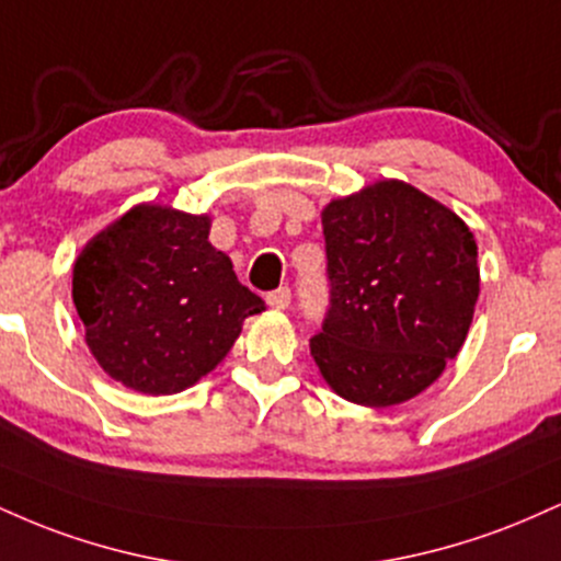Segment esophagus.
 <instances>
[{
  "label": "esophagus",
  "mask_w": 561,
  "mask_h": 561,
  "mask_svg": "<svg viewBox=\"0 0 561 561\" xmlns=\"http://www.w3.org/2000/svg\"><path fill=\"white\" fill-rule=\"evenodd\" d=\"M289 300H293V293H289V287H279V289H272V293L266 295V302L276 311H282V308L289 306Z\"/></svg>",
  "instance_id": "34e87169"
}]
</instances>
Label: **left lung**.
Wrapping results in <instances>:
<instances>
[{"instance_id": "obj_1", "label": "left lung", "mask_w": 561, "mask_h": 561, "mask_svg": "<svg viewBox=\"0 0 561 561\" xmlns=\"http://www.w3.org/2000/svg\"><path fill=\"white\" fill-rule=\"evenodd\" d=\"M327 306L311 356L345 401L420 396L465 345L480 295L478 244L446 205L403 182L332 199L321 214Z\"/></svg>"}]
</instances>
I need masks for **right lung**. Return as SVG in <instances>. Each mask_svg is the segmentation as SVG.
Returning <instances> with one entry per match:
<instances>
[{
	"instance_id": "1",
	"label": "right lung",
	"mask_w": 561,
	"mask_h": 561,
	"mask_svg": "<svg viewBox=\"0 0 561 561\" xmlns=\"http://www.w3.org/2000/svg\"><path fill=\"white\" fill-rule=\"evenodd\" d=\"M208 216L139 205L83 248L73 302L87 345L126 388L171 396L216 369L263 300L208 242Z\"/></svg>"
}]
</instances>
